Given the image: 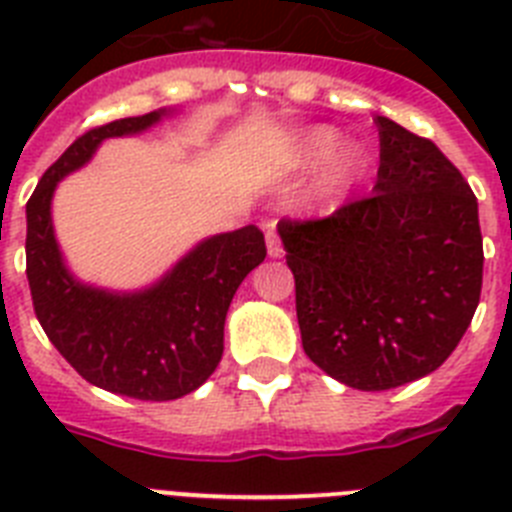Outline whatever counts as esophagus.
I'll list each match as a JSON object with an SVG mask.
<instances>
[{
  "instance_id": "1",
  "label": "esophagus",
  "mask_w": 512,
  "mask_h": 512,
  "mask_svg": "<svg viewBox=\"0 0 512 512\" xmlns=\"http://www.w3.org/2000/svg\"><path fill=\"white\" fill-rule=\"evenodd\" d=\"M266 251H269L271 259H277V256H282V238H279V230L277 225L269 223L266 225Z\"/></svg>"
}]
</instances>
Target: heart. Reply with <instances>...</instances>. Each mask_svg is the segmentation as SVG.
I'll list each match as a JSON object with an SVG mask.
<instances>
[{
    "label": "heart",
    "mask_w": 512,
    "mask_h": 512,
    "mask_svg": "<svg viewBox=\"0 0 512 512\" xmlns=\"http://www.w3.org/2000/svg\"><path fill=\"white\" fill-rule=\"evenodd\" d=\"M338 146V133L328 128L310 130V133L302 138L300 143V158L305 164H318L323 158H328L330 153L336 151ZM361 169V156L354 148H346V151L336 153L330 158L325 169L320 171V176L315 179V187L312 194L315 197H333V194H341L343 189H348L354 184L356 174Z\"/></svg>",
    "instance_id": "heart-1"
}]
</instances>
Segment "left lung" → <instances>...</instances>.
Returning <instances> with one entry per match:
<instances>
[{
	"mask_svg": "<svg viewBox=\"0 0 512 512\" xmlns=\"http://www.w3.org/2000/svg\"><path fill=\"white\" fill-rule=\"evenodd\" d=\"M369 197L323 220H282L302 348L364 392L436 372L467 333L482 292L477 197L428 138L377 115Z\"/></svg>",
	"mask_w": 512,
	"mask_h": 512,
	"instance_id": "1",
	"label": "left lung"
}]
</instances>
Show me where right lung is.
Here are the masks:
<instances>
[{"label": "right lung", "instance_id": "1", "mask_svg": "<svg viewBox=\"0 0 512 512\" xmlns=\"http://www.w3.org/2000/svg\"><path fill=\"white\" fill-rule=\"evenodd\" d=\"M164 115L122 117L76 138L27 200L25 241L35 315L58 354L102 390L153 402L189 395L217 369L235 289L266 259L264 233L246 225L212 235L153 287L107 292L66 269L51 200L63 176L87 164L104 138L143 133Z\"/></svg>", "mask_w": 512, "mask_h": 512}]
</instances>
